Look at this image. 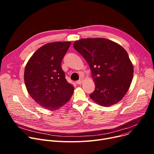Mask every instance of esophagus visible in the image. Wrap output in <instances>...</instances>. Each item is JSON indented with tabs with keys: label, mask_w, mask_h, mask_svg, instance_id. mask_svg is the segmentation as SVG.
Wrapping results in <instances>:
<instances>
[{
	"label": "esophagus",
	"mask_w": 154,
	"mask_h": 154,
	"mask_svg": "<svg viewBox=\"0 0 154 154\" xmlns=\"http://www.w3.org/2000/svg\"><path fill=\"white\" fill-rule=\"evenodd\" d=\"M76 83H77V84H79V85L81 84L82 83V79H80L79 80H77V81L76 82Z\"/></svg>",
	"instance_id": "esophagus-1"
}]
</instances>
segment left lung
Wrapping results in <instances>:
<instances>
[{
	"label": "left lung",
	"instance_id": "left-lung-1",
	"mask_svg": "<svg viewBox=\"0 0 154 154\" xmlns=\"http://www.w3.org/2000/svg\"><path fill=\"white\" fill-rule=\"evenodd\" d=\"M74 47L92 71L95 88L90 97L103 107L122 99L134 75L133 65L124 48L103 38H82L74 42Z\"/></svg>",
	"mask_w": 154,
	"mask_h": 154
}]
</instances>
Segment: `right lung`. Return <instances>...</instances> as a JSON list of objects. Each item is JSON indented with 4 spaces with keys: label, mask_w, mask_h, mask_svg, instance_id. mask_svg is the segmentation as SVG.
Returning a JSON list of instances; mask_svg holds the SVG:
<instances>
[{
    "label": "right lung",
    "mask_w": 154,
    "mask_h": 154,
    "mask_svg": "<svg viewBox=\"0 0 154 154\" xmlns=\"http://www.w3.org/2000/svg\"><path fill=\"white\" fill-rule=\"evenodd\" d=\"M70 42H56L40 47L29 60L24 70L27 92L38 105L50 110L69 101L74 87L67 82L61 62Z\"/></svg>",
    "instance_id": "right-lung-1"
}]
</instances>
